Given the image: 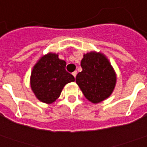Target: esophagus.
Wrapping results in <instances>:
<instances>
[{
    "instance_id": "esophagus-1",
    "label": "esophagus",
    "mask_w": 147,
    "mask_h": 147,
    "mask_svg": "<svg viewBox=\"0 0 147 147\" xmlns=\"http://www.w3.org/2000/svg\"><path fill=\"white\" fill-rule=\"evenodd\" d=\"M73 74V76H74V78H76V75H77V71L73 72V74Z\"/></svg>"
}]
</instances>
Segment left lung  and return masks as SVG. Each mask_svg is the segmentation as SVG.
<instances>
[{"label":"left lung","instance_id":"obj_1","mask_svg":"<svg viewBox=\"0 0 147 147\" xmlns=\"http://www.w3.org/2000/svg\"><path fill=\"white\" fill-rule=\"evenodd\" d=\"M82 71L76 77V82L84 96L92 103H99L109 98L116 84V74L104 54L90 52L81 61Z\"/></svg>","mask_w":147,"mask_h":147}]
</instances>
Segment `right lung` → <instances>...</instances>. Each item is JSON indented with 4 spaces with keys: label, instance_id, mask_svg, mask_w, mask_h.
I'll use <instances>...</instances> for the list:
<instances>
[{
    "label": "right lung",
    "instance_id": "add662e5",
    "mask_svg": "<svg viewBox=\"0 0 147 147\" xmlns=\"http://www.w3.org/2000/svg\"><path fill=\"white\" fill-rule=\"evenodd\" d=\"M66 62L58 54L49 53L42 56L33 66L30 86L37 98L51 104L59 98L64 86L74 82V77L65 70Z\"/></svg>",
    "mask_w": 147,
    "mask_h": 147
}]
</instances>
